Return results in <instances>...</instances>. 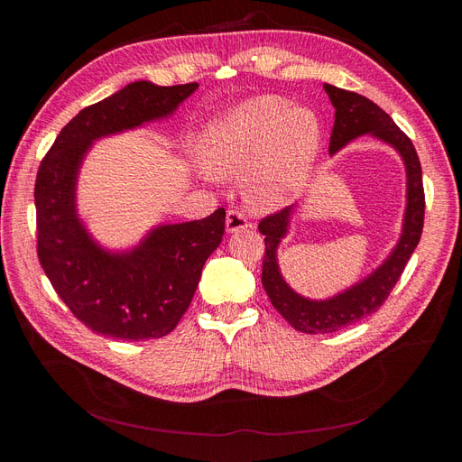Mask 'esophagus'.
Instances as JSON below:
<instances>
[{"instance_id":"esophagus-1","label":"esophagus","mask_w":462,"mask_h":462,"mask_svg":"<svg viewBox=\"0 0 462 462\" xmlns=\"http://www.w3.org/2000/svg\"><path fill=\"white\" fill-rule=\"evenodd\" d=\"M246 227H248L246 217L241 212H236V209H229L227 217H226V231L227 233H239Z\"/></svg>"}]
</instances>
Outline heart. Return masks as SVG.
Returning a JSON list of instances; mask_svg holds the SVG:
<instances>
[{
    "mask_svg": "<svg viewBox=\"0 0 462 462\" xmlns=\"http://www.w3.org/2000/svg\"><path fill=\"white\" fill-rule=\"evenodd\" d=\"M321 144V123L310 107L283 96L248 97L209 121L197 152L202 170L217 179L243 176L250 208H282L309 180Z\"/></svg>",
    "mask_w": 462,
    "mask_h": 462,
    "instance_id": "obj_1",
    "label": "heart"
}]
</instances>
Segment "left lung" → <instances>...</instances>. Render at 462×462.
<instances>
[{"label":"left lung","instance_id":"8db88e82","mask_svg":"<svg viewBox=\"0 0 462 462\" xmlns=\"http://www.w3.org/2000/svg\"><path fill=\"white\" fill-rule=\"evenodd\" d=\"M324 90L335 107L329 156H335L346 144L368 134L374 141H380L399 153L404 165V177H407V194H404L401 235L391 253L368 275L328 299H310L300 295L285 282L282 265H279V246L289 235L292 217H295L300 204H292L260 221L258 229L265 235L262 285L268 292L273 309L292 328L302 333L337 331L380 309L418 246L424 226L422 167L409 136L368 97L328 85V82H324Z\"/></svg>","mask_w":462,"mask_h":462}]
</instances>
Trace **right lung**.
<instances>
[{"instance_id":"right-lung-1","label":"right lung","mask_w":462,"mask_h":462,"mask_svg":"<svg viewBox=\"0 0 462 462\" xmlns=\"http://www.w3.org/2000/svg\"><path fill=\"white\" fill-rule=\"evenodd\" d=\"M199 82L160 87L134 80L79 111L55 138L36 175L38 258L50 283L82 324L121 341L158 339L187 312L209 254L226 231V209L152 226L134 245L100 243L79 212L82 163L102 138L170 119Z\"/></svg>"}]
</instances>
